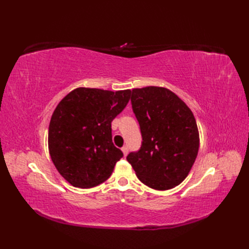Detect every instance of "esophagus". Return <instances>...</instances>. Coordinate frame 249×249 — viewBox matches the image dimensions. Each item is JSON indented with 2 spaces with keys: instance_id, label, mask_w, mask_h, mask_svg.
<instances>
[{
  "instance_id": "obj_1",
  "label": "esophagus",
  "mask_w": 249,
  "mask_h": 249,
  "mask_svg": "<svg viewBox=\"0 0 249 249\" xmlns=\"http://www.w3.org/2000/svg\"><path fill=\"white\" fill-rule=\"evenodd\" d=\"M122 152H123L124 156H127V154H128V147L127 146H123V147H122Z\"/></svg>"
}]
</instances>
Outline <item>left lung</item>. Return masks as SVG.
<instances>
[{
    "mask_svg": "<svg viewBox=\"0 0 249 249\" xmlns=\"http://www.w3.org/2000/svg\"><path fill=\"white\" fill-rule=\"evenodd\" d=\"M131 105L139 122L142 145L127 160L136 176L156 190L181 184L197 158L200 139L193 111L162 87L133 89Z\"/></svg>",
    "mask_w": 249,
    "mask_h": 249,
    "instance_id": "1",
    "label": "left lung"
}]
</instances>
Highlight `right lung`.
I'll list each match as a JSON object with an SVG mask.
<instances>
[{
	"label": "right lung",
	"mask_w": 249,
	"mask_h": 249,
	"mask_svg": "<svg viewBox=\"0 0 249 249\" xmlns=\"http://www.w3.org/2000/svg\"><path fill=\"white\" fill-rule=\"evenodd\" d=\"M130 94V89L77 88L56 106L49 124V153L56 170L72 186L102 184L123 157L112 142L111 122L128 104Z\"/></svg>",
	"instance_id": "right-lung-1"
}]
</instances>
